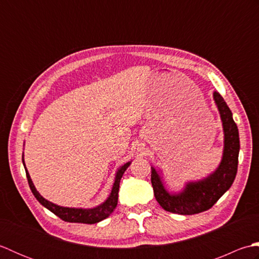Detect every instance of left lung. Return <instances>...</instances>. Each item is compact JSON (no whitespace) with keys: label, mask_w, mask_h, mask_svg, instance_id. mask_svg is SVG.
Listing matches in <instances>:
<instances>
[{"label":"left lung","mask_w":259,"mask_h":259,"mask_svg":"<svg viewBox=\"0 0 259 259\" xmlns=\"http://www.w3.org/2000/svg\"><path fill=\"white\" fill-rule=\"evenodd\" d=\"M213 100L221 113L224 128V152L218 168L208 177L187 183L178 194L164 188L160 175L151 167V184L157 201L164 210L179 214H194L210 209L233 185L238 167L239 134L233 113L218 92H213Z\"/></svg>","instance_id":"left-lung-1"}]
</instances>
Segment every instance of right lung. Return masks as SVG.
<instances>
[{"mask_svg":"<svg viewBox=\"0 0 259 259\" xmlns=\"http://www.w3.org/2000/svg\"><path fill=\"white\" fill-rule=\"evenodd\" d=\"M22 161H23V166L25 168L26 178H27V181H29V186L33 192V195H34V197L37 199V201L40 202L42 206L48 208L49 210L52 211L54 214H57V216L59 218H61L62 221L68 222V223H81V224H96L110 216V213L114 210V208L118 205V192H119L120 180L122 178L126 168H128L131 163L130 161L126 162L123 164V166H121L118 169L117 174H115L112 190L110 192V195L106 201L95 208L82 209V208H69V207L58 206L56 203L47 200L46 198H43L40 194H38L34 185L32 183L29 171H27V169L25 167L23 156H22Z\"/></svg>","mask_w":259,"mask_h":259,"instance_id":"right-lung-1","label":"right lung"}]
</instances>
